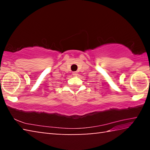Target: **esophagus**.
Listing matches in <instances>:
<instances>
[{"label": "esophagus", "instance_id": "esophagus-1", "mask_svg": "<svg viewBox=\"0 0 150 150\" xmlns=\"http://www.w3.org/2000/svg\"><path fill=\"white\" fill-rule=\"evenodd\" d=\"M77 75H78L77 72H73V75H74V76H77Z\"/></svg>", "mask_w": 150, "mask_h": 150}]
</instances>
